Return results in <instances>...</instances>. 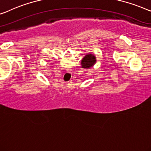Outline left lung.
Instances as JSON below:
<instances>
[{"instance_id":"1","label":"left lung","mask_w":151,"mask_h":151,"mask_svg":"<svg viewBox=\"0 0 151 151\" xmlns=\"http://www.w3.org/2000/svg\"><path fill=\"white\" fill-rule=\"evenodd\" d=\"M97 63V58L92 53H88L84 56L81 60V67L85 69H91Z\"/></svg>"}]
</instances>
